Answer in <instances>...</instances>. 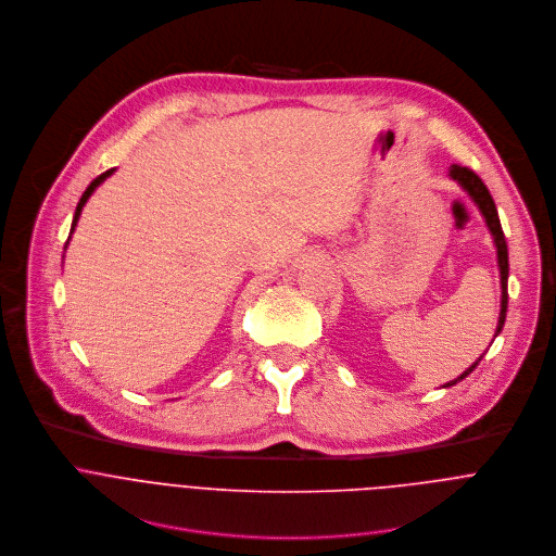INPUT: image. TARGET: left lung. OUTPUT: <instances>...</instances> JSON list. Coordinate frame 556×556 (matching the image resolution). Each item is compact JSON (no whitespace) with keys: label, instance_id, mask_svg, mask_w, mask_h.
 <instances>
[{"label":"left lung","instance_id":"left-lung-1","mask_svg":"<svg viewBox=\"0 0 556 556\" xmlns=\"http://www.w3.org/2000/svg\"><path fill=\"white\" fill-rule=\"evenodd\" d=\"M450 176H452V180H456V182L469 193V198L476 202V206L480 208V213H482V217H484V222H486V226H489V230H491V235H493V243H495V250H497L500 282H502V304H500L502 308H500V319H497V328H495V337H497L500 330H502V326H504V319H506V304H508V293H506V280H508V250H506L504 232H502L500 217H497V211H495V202H493L489 189L484 187V182H482L471 169L460 167V165H452V167H450ZM480 358H482V356H480ZM480 358H478L471 367H467L458 378L450 380V382L443 384V387H452V384H456L458 380H463L465 376H469V374L476 369V365L480 363Z\"/></svg>","mask_w":556,"mask_h":556}]
</instances>
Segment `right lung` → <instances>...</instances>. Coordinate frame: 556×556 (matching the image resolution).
Segmentation results:
<instances>
[{"instance_id": "obj_1", "label": "right lung", "mask_w": 556, "mask_h": 556, "mask_svg": "<svg viewBox=\"0 0 556 556\" xmlns=\"http://www.w3.org/2000/svg\"><path fill=\"white\" fill-rule=\"evenodd\" d=\"M113 172H115V169H109V172H104L102 176H98V178H96V180H93V182L87 187V191L83 193V198H80V202H78V206H76V215H74V222H72V232H74V228H76V224H78V219H80L83 206L87 204V200L91 198V193H93V191H96V189H98V187H100V185H102V182H104V180H106V178H109ZM72 232H70V239H72ZM70 239H67V243H70ZM65 248H67V245H65Z\"/></svg>"}]
</instances>
